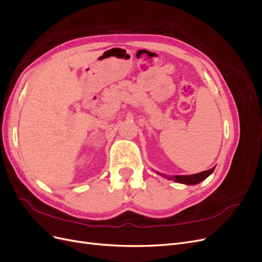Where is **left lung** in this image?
<instances>
[{"mask_svg":"<svg viewBox=\"0 0 262 262\" xmlns=\"http://www.w3.org/2000/svg\"><path fill=\"white\" fill-rule=\"evenodd\" d=\"M214 168L213 167L209 170H205V171H201L199 173H194V175H188V176H179V175H175V176H167L165 175V173H161L156 171L158 175H161L162 177L168 179V180H173L175 182H179V184H184V185H196L199 184V182L203 181L205 178H208L211 173L214 171Z\"/></svg>","mask_w":262,"mask_h":262,"instance_id":"obj_1","label":"left lung"}]
</instances>
